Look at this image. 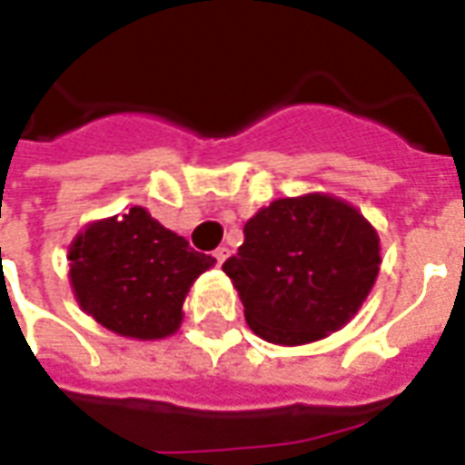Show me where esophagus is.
Instances as JSON below:
<instances>
[{"instance_id":"1","label":"esophagus","mask_w":465,"mask_h":465,"mask_svg":"<svg viewBox=\"0 0 465 465\" xmlns=\"http://www.w3.org/2000/svg\"><path fill=\"white\" fill-rule=\"evenodd\" d=\"M229 253H232V251L226 249V246H219V249L214 251V259H216V263H219V266H222L223 261L229 259Z\"/></svg>"}]
</instances>
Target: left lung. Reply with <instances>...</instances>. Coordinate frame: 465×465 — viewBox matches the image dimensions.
I'll list each match as a JSON object with an SVG mask.
<instances>
[{"instance_id": "left-lung-1", "label": "left lung", "mask_w": 465, "mask_h": 465, "mask_svg": "<svg viewBox=\"0 0 465 465\" xmlns=\"http://www.w3.org/2000/svg\"><path fill=\"white\" fill-rule=\"evenodd\" d=\"M380 263L372 223L342 199L315 192L276 199L251 216L223 273L259 338L305 345L355 318Z\"/></svg>"}]
</instances>
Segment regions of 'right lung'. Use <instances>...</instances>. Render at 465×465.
Returning <instances> with one entry per match:
<instances>
[{
    "label": "right lung",
    "instance_id": "right-lung-1",
    "mask_svg": "<svg viewBox=\"0 0 465 465\" xmlns=\"http://www.w3.org/2000/svg\"><path fill=\"white\" fill-rule=\"evenodd\" d=\"M68 266L75 301L103 328L163 340L177 332L189 288L214 259L133 206L88 223L68 249Z\"/></svg>",
    "mask_w": 465,
    "mask_h": 465
}]
</instances>
